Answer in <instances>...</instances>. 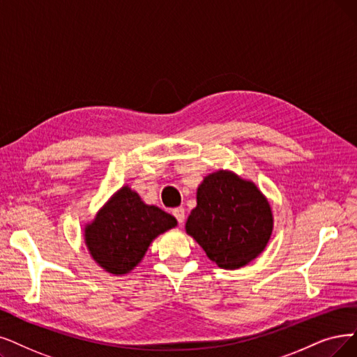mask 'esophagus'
<instances>
[{
  "label": "esophagus",
  "mask_w": 357,
  "mask_h": 357,
  "mask_svg": "<svg viewBox=\"0 0 357 357\" xmlns=\"http://www.w3.org/2000/svg\"><path fill=\"white\" fill-rule=\"evenodd\" d=\"M173 215H174V218L177 220V222L181 225V224L184 222V208H181V206L174 208V209H173Z\"/></svg>",
  "instance_id": "obj_1"
}]
</instances>
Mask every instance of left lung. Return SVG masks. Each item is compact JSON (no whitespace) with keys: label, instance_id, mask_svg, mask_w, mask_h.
<instances>
[{"label":"left lung","instance_id":"obj_1","mask_svg":"<svg viewBox=\"0 0 357 357\" xmlns=\"http://www.w3.org/2000/svg\"><path fill=\"white\" fill-rule=\"evenodd\" d=\"M186 231L220 268L237 269L253 261L273 233V213L253 183L228 171L205 177Z\"/></svg>","mask_w":357,"mask_h":357}]
</instances>
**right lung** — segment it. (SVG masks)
I'll return each instance as SVG.
<instances>
[{
    "mask_svg": "<svg viewBox=\"0 0 357 357\" xmlns=\"http://www.w3.org/2000/svg\"><path fill=\"white\" fill-rule=\"evenodd\" d=\"M173 215L145 205L136 192L120 189L84 230L92 258L111 274L132 271L145 256L151 241L176 227Z\"/></svg>",
    "mask_w": 357,
    "mask_h": 357,
    "instance_id": "obj_1",
    "label": "right lung"
}]
</instances>
